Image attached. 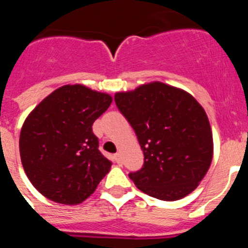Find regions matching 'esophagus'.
Masks as SVG:
<instances>
[{"mask_svg": "<svg viewBox=\"0 0 248 248\" xmlns=\"http://www.w3.org/2000/svg\"><path fill=\"white\" fill-rule=\"evenodd\" d=\"M114 160H115V163L117 164H122V155H120L119 153H117V154L114 155Z\"/></svg>", "mask_w": 248, "mask_h": 248, "instance_id": "34e87169", "label": "esophagus"}]
</instances>
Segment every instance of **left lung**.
Returning <instances> with one entry per match:
<instances>
[{
  "mask_svg": "<svg viewBox=\"0 0 248 248\" xmlns=\"http://www.w3.org/2000/svg\"><path fill=\"white\" fill-rule=\"evenodd\" d=\"M114 100L144 153L143 168L129 174L138 189L164 201L180 200L194 191L214 153L211 126L196 99L154 82L117 93Z\"/></svg>",
  "mask_w": 248,
  "mask_h": 248,
  "instance_id": "obj_1",
  "label": "left lung"
}]
</instances>
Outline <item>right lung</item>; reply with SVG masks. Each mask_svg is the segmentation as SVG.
I'll return each mask as SVG.
<instances>
[{"label":"right lung","mask_w":248,"mask_h":248,"mask_svg":"<svg viewBox=\"0 0 248 248\" xmlns=\"http://www.w3.org/2000/svg\"><path fill=\"white\" fill-rule=\"evenodd\" d=\"M109 94L63 85L23 123L19 154L32 185L49 200L77 205L88 199L110 170L92 125L109 108Z\"/></svg>","instance_id":"right-lung-1"}]
</instances>
